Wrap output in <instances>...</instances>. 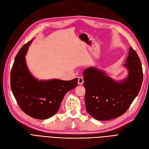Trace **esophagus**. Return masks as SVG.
Segmentation results:
<instances>
[{"label":"esophagus","instance_id":"esophagus-1","mask_svg":"<svg viewBox=\"0 0 149 149\" xmlns=\"http://www.w3.org/2000/svg\"><path fill=\"white\" fill-rule=\"evenodd\" d=\"M84 83V79L83 78H82V77H79L78 78V84L79 85H82Z\"/></svg>","mask_w":149,"mask_h":149}]
</instances>
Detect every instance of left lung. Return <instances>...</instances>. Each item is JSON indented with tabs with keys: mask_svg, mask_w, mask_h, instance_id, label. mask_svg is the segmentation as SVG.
Segmentation results:
<instances>
[{
	"mask_svg": "<svg viewBox=\"0 0 149 149\" xmlns=\"http://www.w3.org/2000/svg\"><path fill=\"white\" fill-rule=\"evenodd\" d=\"M125 64L127 76L115 80L105 71L89 67L83 72L87 111L95 119L107 121L126 111L140 91L143 79L141 60L131 47Z\"/></svg>",
	"mask_w": 149,
	"mask_h": 149,
	"instance_id": "1",
	"label": "left lung"
}]
</instances>
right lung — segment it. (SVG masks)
I'll list each match as a JSON object with an SVG mask.
<instances>
[{
	"instance_id": "1",
	"label": "right lung",
	"mask_w": 149,
	"mask_h": 149,
	"mask_svg": "<svg viewBox=\"0 0 149 149\" xmlns=\"http://www.w3.org/2000/svg\"><path fill=\"white\" fill-rule=\"evenodd\" d=\"M33 39L20 49L11 70L12 93L26 114L38 120L47 119L57 113L65 95L77 86L78 78L39 80L31 73L25 56Z\"/></svg>"
}]
</instances>
